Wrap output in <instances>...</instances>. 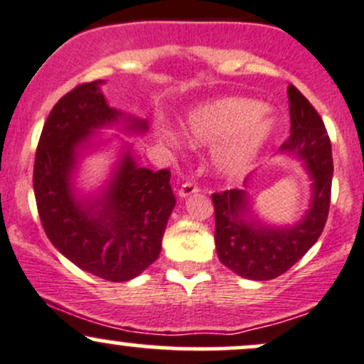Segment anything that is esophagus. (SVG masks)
Here are the masks:
<instances>
[{"label": "esophagus", "mask_w": 364, "mask_h": 364, "mask_svg": "<svg viewBox=\"0 0 364 364\" xmlns=\"http://www.w3.org/2000/svg\"><path fill=\"white\" fill-rule=\"evenodd\" d=\"M198 191H200V186H198L197 183L186 181V183H183L181 188L178 190V195L181 198H185V197H190V195H193V193H198Z\"/></svg>", "instance_id": "obj_1"}]
</instances>
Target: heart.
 Masks as SVG:
<instances>
[{
	"label": "heart",
	"instance_id": "1",
	"mask_svg": "<svg viewBox=\"0 0 364 364\" xmlns=\"http://www.w3.org/2000/svg\"><path fill=\"white\" fill-rule=\"evenodd\" d=\"M273 129L261 103L225 98L193 110L186 121V138L193 145L218 143L213 164L219 174L240 176L249 169Z\"/></svg>",
	"mask_w": 364,
	"mask_h": 364
}]
</instances>
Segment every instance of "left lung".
I'll use <instances>...</instances> for the list:
<instances>
[{
    "mask_svg": "<svg viewBox=\"0 0 364 364\" xmlns=\"http://www.w3.org/2000/svg\"><path fill=\"white\" fill-rule=\"evenodd\" d=\"M289 102L292 133L282 151L299 155L313 179V200L304 219L292 228L262 226L247 215L250 205L243 190L213 193L219 261L233 273L259 282L289 271L316 243L330 209L333 159L326 127L316 109L294 85L289 86Z\"/></svg>",
    "mask_w": 364,
    "mask_h": 364,
    "instance_id": "left-lung-1",
    "label": "left lung"
}]
</instances>
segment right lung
Here are the masks:
<instances>
[{"label":"right lung","instance_id":"obj_1","mask_svg":"<svg viewBox=\"0 0 364 364\" xmlns=\"http://www.w3.org/2000/svg\"><path fill=\"white\" fill-rule=\"evenodd\" d=\"M103 81L82 82L48 115L34 161V195L50 242L81 269L109 282H127L157 261L176 198L169 169L138 167L126 151L109 188L97 200H75L70 173L91 131L119 121L107 105ZM143 133L145 121L129 119Z\"/></svg>","mask_w":364,"mask_h":364}]
</instances>
